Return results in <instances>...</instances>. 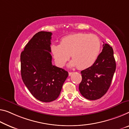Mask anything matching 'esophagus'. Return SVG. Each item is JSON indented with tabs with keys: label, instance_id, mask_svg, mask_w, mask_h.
Masks as SVG:
<instances>
[{
	"label": "esophagus",
	"instance_id": "obj_1",
	"mask_svg": "<svg viewBox=\"0 0 129 129\" xmlns=\"http://www.w3.org/2000/svg\"><path fill=\"white\" fill-rule=\"evenodd\" d=\"M73 74V72H69V76H71V74Z\"/></svg>",
	"mask_w": 129,
	"mask_h": 129
}]
</instances>
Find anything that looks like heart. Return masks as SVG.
I'll list each match as a JSON object with an SVG mask.
<instances>
[{
    "label": "heart",
    "instance_id": "b5f03b06",
    "mask_svg": "<svg viewBox=\"0 0 129 129\" xmlns=\"http://www.w3.org/2000/svg\"><path fill=\"white\" fill-rule=\"evenodd\" d=\"M101 41L94 35L79 33L63 37L60 44L51 45V52L55 63L63 67L70 56V65L86 69L96 62L101 50Z\"/></svg>",
    "mask_w": 129,
    "mask_h": 129
}]
</instances>
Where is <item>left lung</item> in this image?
Here are the masks:
<instances>
[{"mask_svg":"<svg viewBox=\"0 0 129 129\" xmlns=\"http://www.w3.org/2000/svg\"><path fill=\"white\" fill-rule=\"evenodd\" d=\"M92 66L81 71L82 81L79 85L81 94L90 100L102 98L107 92L116 69L114 51L108 44Z\"/></svg>","mask_w":129,"mask_h":129,"instance_id":"left-lung-1","label":"left lung"}]
</instances>
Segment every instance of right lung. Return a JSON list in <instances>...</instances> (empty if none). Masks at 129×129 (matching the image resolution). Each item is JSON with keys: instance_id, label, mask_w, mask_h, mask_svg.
<instances>
[{"instance_id": "right-lung-1", "label": "right lung", "mask_w": 129, "mask_h": 129, "mask_svg": "<svg viewBox=\"0 0 129 129\" xmlns=\"http://www.w3.org/2000/svg\"><path fill=\"white\" fill-rule=\"evenodd\" d=\"M52 35L49 31L37 33L21 54V73L23 83L36 99L46 103L58 98L69 76L67 71L52 64Z\"/></svg>"}]
</instances>
